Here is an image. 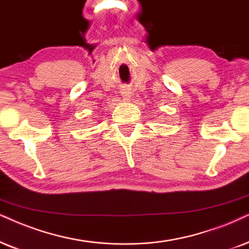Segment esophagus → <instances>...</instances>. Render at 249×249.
Wrapping results in <instances>:
<instances>
[{
	"mask_svg": "<svg viewBox=\"0 0 249 249\" xmlns=\"http://www.w3.org/2000/svg\"><path fill=\"white\" fill-rule=\"evenodd\" d=\"M122 95H123V97H124L125 100H128L131 97L130 90H128V89H123L122 90Z\"/></svg>",
	"mask_w": 249,
	"mask_h": 249,
	"instance_id": "34e87169",
	"label": "esophagus"
}]
</instances>
